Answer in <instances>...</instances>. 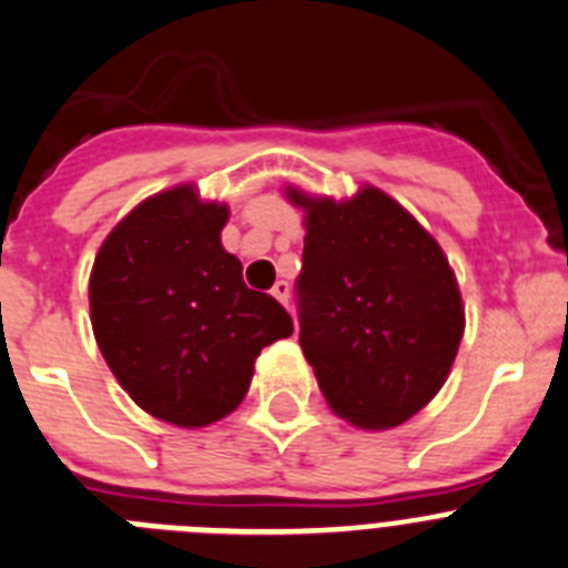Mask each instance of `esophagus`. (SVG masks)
<instances>
[{"label":"esophagus","instance_id":"esophagus-1","mask_svg":"<svg viewBox=\"0 0 568 568\" xmlns=\"http://www.w3.org/2000/svg\"><path fill=\"white\" fill-rule=\"evenodd\" d=\"M270 293H273V298L278 301V304H284V306L290 304V284H287V281H275Z\"/></svg>","mask_w":568,"mask_h":568}]
</instances>
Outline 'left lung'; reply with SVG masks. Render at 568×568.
<instances>
[{"label":"left lung","instance_id":"8db88e82","mask_svg":"<svg viewBox=\"0 0 568 568\" xmlns=\"http://www.w3.org/2000/svg\"><path fill=\"white\" fill-rule=\"evenodd\" d=\"M287 200L304 211L301 348L326 405L363 430L408 423L445 386L465 304L439 242L386 191Z\"/></svg>","mask_w":568,"mask_h":568}]
</instances>
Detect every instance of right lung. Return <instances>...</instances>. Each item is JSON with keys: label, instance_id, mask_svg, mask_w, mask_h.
<instances>
[{"label": "right lung", "instance_id": "add662e5", "mask_svg": "<svg viewBox=\"0 0 568 568\" xmlns=\"http://www.w3.org/2000/svg\"><path fill=\"white\" fill-rule=\"evenodd\" d=\"M225 202L191 182L149 196L103 239L90 321L123 392L163 423L205 428L239 408L262 348L293 335L267 293L247 290L222 247Z\"/></svg>", "mask_w": 568, "mask_h": 568}]
</instances>
